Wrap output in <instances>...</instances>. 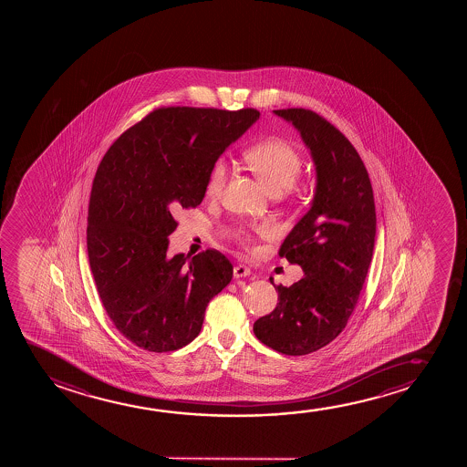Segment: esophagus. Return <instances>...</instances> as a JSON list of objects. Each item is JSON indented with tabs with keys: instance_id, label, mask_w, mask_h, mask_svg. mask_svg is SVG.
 I'll list each match as a JSON object with an SVG mask.
<instances>
[{
	"instance_id": "34e87169",
	"label": "esophagus",
	"mask_w": 467,
	"mask_h": 467,
	"mask_svg": "<svg viewBox=\"0 0 467 467\" xmlns=\"http://www.w3.org/2000/svg\"><path fill=\"white\" fill-rule=\"evenodd\" d=\"M233 273H234V277H236V279H243V277L250 275V268H247L245 265H236Z\"/></svg>"
}]
</instances>
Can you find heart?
Returning <instances> with one entry per match:
<instances>
[{
  "label": "heart",
  "mask_w": 467,
  "mask_h": 467,
  "mask_svg": "<svg viewBox=\"0 0 467 467\" xmlns=\"http://www.w3.org/2000/svg\"><path fill=\"white\" fill-rule=\"evenodd\" d=\"M244 160L254 171L256 177L262 180L263 185L273 194L288 192L296 183L303 171V160L300 153L282 139H268L258 141L255 145L244 151ZM228 177V167L224 160H217L212 164L205 180V194L217 198L223 192L224 183ZM268 226H252L249 230L241 228L237 237L244 244L254 243V234H266Z\"/></svg>",
  "instance_id": "1"
}]
</instances>
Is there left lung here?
I'll use <instances>...</instances> for the list:
<instances>
[{"label":"left lung","mask_w":467,"mask_h":467,"mask_svg":"<svg viewBox=\"0 0 467 467\" xmlns=\"http://www.w3.org/2000/svg\"><path fill=\"white\" fill-rule=\"evenodd\" d=\"M275 113L300 130L317 186L311 209L279 249L305 275L290 287L275 285L279 303L256 320L254 333L275 351L305 356L345 330L373 256L377 212L364 161L338 129L311 109Z\"/></svg>","instance_id":"obj_1"}]
</instances>
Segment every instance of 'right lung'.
I'll list each match as a JSON object with an SVG mask.
<instances>
[{"label": "right lung", "mask_w": 467, "mask_h": 467, "mask_svg": "<svg viewBox=\"0 0 467 467\" xmlns=\"http://www.w3.org/2000/svg\"><path fill=\"white\" fill-rule=\"evenodd\" d=\"M254 109L162 107L129 128L97 167L88 255L116 328L151 352L198 337L205 307L233 277L218 250L167 255L173 213L198 207L212 164L258 119Z\"/></svg>", "instance_id": "1"}]
</instances>
